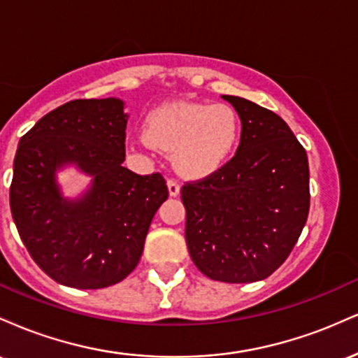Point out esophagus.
<instances>
[{"label":"esophagus","mask_w":358,"mask_h":358,"mask_svg":"<svg viewBox=\"0 0 358 358\" xmlns=\"http://www.w3.org/2000/svg\"><path fill=\"white\" fill-rule=\"evenodd\" d=\"M168 193H170V196L180 195V183L176 180H168Z\"/></svg>","instance_id":"34e87169"}]
</instances>
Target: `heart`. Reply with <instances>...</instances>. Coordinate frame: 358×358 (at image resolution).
Here are the masks:
<instances>
[{
    "label": "heart",
    "instance_id": "b5f03b06",
    "mask_svg": "<svg viewBox=\"0 0 358 358\" xmlns=\"http://www.w3.org/2000/svg\"><path fill=\"white\" fill-rule=\"evenodd\" d=\"M239 139L241 119L232 106L166 102L146 114L136 146L171 151L180 173L203 176L229 162Z\"/></svg>",
    "mask_w": 358,
    "mask_h": 358
}]
</instances>
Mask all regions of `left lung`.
<instances>
[{
  "instance_id": "1",
  "label": "left lung",
  "mask_w": 358,
  "mask_h": 358,
  "mask_svg": "<svg viewBox=\"0 0 358 358\" xmlns=\"http://www.w3.org/2000/svg\"><path fill=\"white\" fill-rule=\"evenodd\" d=\"M222 99L239 114L241 145L219 171L182 188L185 239L207 278L261 281L286 261L306 224L308 156L273 110L244 97Z\"/></svg>"
}]
</instances>
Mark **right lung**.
Returning a JSON list of instances; mask_svg holds the SVG:
<instances>
[{"instance_id":"add662e5","label":"right lung","mask_w":358,"mask_h":358,"mask_svg":"<svg viewBox=\"0 0 358 358\" xmlns=\"http://www.w3.org/2000/svg\"><path fill=\"white\" fill-rule=\"evenodd\" d=\"M127 117L117 97L71 101L18 143L11 215L34 261L64 286L101 289L122 281L138 266L151 220L168 199L162 175L122 166ZM71 166L91 176L77 197H65L58 183Z\"/></svg>"}]
</instances>
